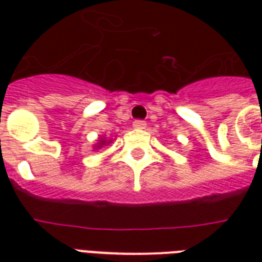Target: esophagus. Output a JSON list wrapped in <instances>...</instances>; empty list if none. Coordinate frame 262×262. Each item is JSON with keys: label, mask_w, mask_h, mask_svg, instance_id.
<instances>
[{"label": "esophagus", "mask_w": 262, "mask_h": 262, "mask_svg": "<svg viewBox=\"0 0 262 262\" xmlns=\"http://www.w3.org/2000/svg\"><path fill=\"white\" fill-rule=\"evenodd\" d=\"M133 127H136V129H144L146 127V122L143 119H136L133 122Z\"/></svg>", "instance_id": "esophagus-1"}]
</instances>
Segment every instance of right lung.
I'll return each instance as SVG.
<instances>
[{
  "label": "right lung",
  "instance_id": "add662e5",
  "mask_svg": "<svg viewBox=\"0 0 262 262\" xmlns=\"http://www.w3.org/2000/svg\"><path fill=\"white\" fill-rule=\"evenodd\" d=\"M103 143H105V142H103Z\"/></svg>",
  "mask_w": 262,
  "mask_h": 262
}]
</instances>
